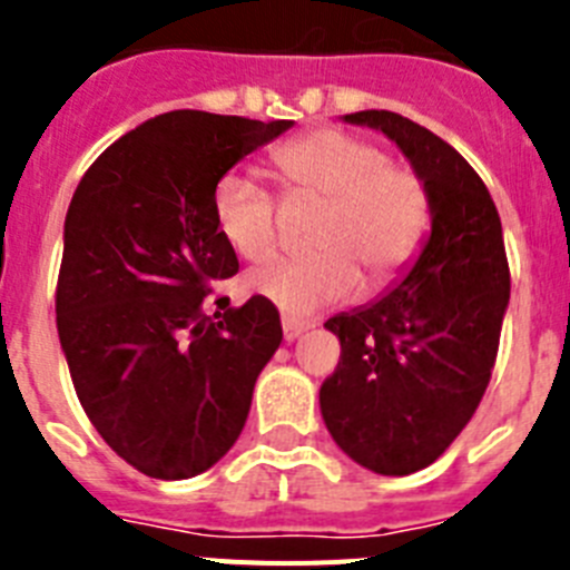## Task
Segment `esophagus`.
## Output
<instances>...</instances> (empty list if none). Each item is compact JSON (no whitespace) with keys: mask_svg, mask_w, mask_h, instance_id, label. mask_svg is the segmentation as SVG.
<instances>
[{"mask_svg":"<svg viewBox=\"0 0 570 570\" xmlns=\"http://www.w3.org/2000/svg\"><path fill=\"white\" fill-rule=\"evenodd\" d=\"M308 328H311L308 322L291 320V316H285V320H282V336H285V342H294V340H299V336L305 334V331H308Z\"/></svg>","mask_w":570,"mask_h":570,"instance_id":"esophagus-1","label":"esophagus"}]
</instances>
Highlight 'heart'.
I'll return each instance as SVG.
<instances>
[{
    "mask_svg": "<svg viewBox=\"0 0 570 570\" xmlns=\"http://www.w3.org/2000/svg\"><path fill=\"white\" fill-rule=\"evenodd\" d=\"M274 170L291 194L325 203L314 236V259H285L248 274L254 296L285 316H311L371 285L394 279L414 259L428 230V194L420 176L387 163L380 145L336 128H320L274 150ZM210 214L236 256H274V196L254 176L228 170L210 194Z\"/></svg>",
    "mask_w": 570,
    "mask_h": 570,
    "instance_id": "obj_1",
    "label": "heart"
}]
</instances>
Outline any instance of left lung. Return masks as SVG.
Listing matches in <instances>:
<instances>
[{
	"label": "left lung",
	"instance_id": "obj_1",
	"mask_svg": "<svg viewBox=\"0 0 570 570\" xmlns=\"http://www.w3.org/2000/svg\"><path fill=\"white\" fill-rule=\"evenodd\" d=\"M342 122L380 130L405 154L425 185L431 234L380 299L325 322L342 356L320 411L356 465L405 476L445 454L491 380L511 294L502 223L476 170L436 134L391 110Z\"/></svg>",
	"mask_w": 570,
	"mask_h": 570
}]
</instances>
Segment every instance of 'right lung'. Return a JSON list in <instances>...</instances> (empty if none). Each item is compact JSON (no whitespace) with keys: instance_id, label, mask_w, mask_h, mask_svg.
Wrapping results in <instances>:
<instances>
[{"instance_id":"1","label":"right lung","mask_w":570,"mask_h":570,"mask_svg":"<svg viewBox=\"0 0 570 570\" xmlns=\"http://www.w3.org/2000/svg\"><path fill=\"white\" fill-rule=\"evenodd\" d=\"M291 125L170 110L116 139L70 199L59 345L99 436L154 480H190L228 454L282 342L259 296L208 311L210 282L239 271L210 194Z\"/></svg>"}]
</instances>
